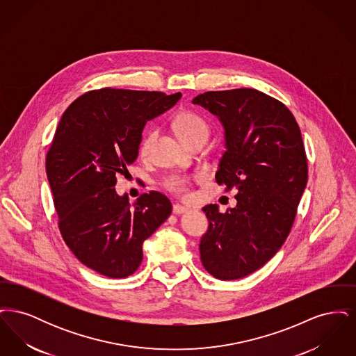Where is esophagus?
Returning a JSON list of instances; mask_svg holds the SVG:
<instances>
[{
	"label": "esophagus",
	"mask_w": 356,
	"mask_h": 356,
	"mask_svg": "<svg viewBox=\"0 0 356 356\" xmlns=\"http://www.w3.org/2000/svg\"><path fill=\"white\" fill-rule=\"evenodd\" d=\"M186 207H183V205H180V204H175L173 205V213L175 215H181V213H186Z\"/></svg>",
	"instance_id": "obj_1"
}]
</instances>
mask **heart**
Instances as JSON below:
<instances>
[{
	"label": "heart",
	"mask_w": 356,
	"mask_h": 356,
	"mask_svg": "<svg viewBox=\"0 0 356 356\" xmlns=\"http://www.w3.org/2000/svg\"><path fill=\"white\" fill-rule=\"evenodd\" d=\"M173 128L176 131L177 136L181 138L183 143L188 144L189 141L197 138V137H208L209 134V128L207 121L199 116L195 112H181L179 113L175 120H173ZM153 137L154 134L153 132H148L147 135L144 136L141 144H140V152L141 154H145L149 151L151 144H152ZM189 184V179L186 176H172L170 179H167L165 186L167 188L175 192V193H186V188Z\"/></svg>",
	"instance_id": "1"
}]
</instances>
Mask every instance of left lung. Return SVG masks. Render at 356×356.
I'll list each match as a JSON object with an SVG mask.
<instances>
[{
	"label": "left lung",
	"mask_w": 356,
	"mask_h": 356,
	"mask_svg": "<svg viewBox=\"0 0 356 356\" xmlns=\"http://www.w3.org/2000/svg\"><path fill=\"white\" fill-rule=\"evenodd\" d=\"M192 102L220 121L225 152L215 177L237 191L225 213L204 207L200 259L216 279H241L271 260L291 231L307 186L302 134L284 104L251 88L205 92Z\"/></svg>",
	"instance_id": "left-lung-1"
}]
</instances>
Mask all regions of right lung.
<instances>
[{
	"label": "right lung",
	"mask_w": 356,
	"mask_h": 356,
	"mask_svg": "<svg viewBox=\"0 0 356 356\" xmlns=\"http://www.w3.org/2000/svg\"><path fill=\"white\" fill-rule=\"evenodd\" d=\"M181 93L104 88L64 112L47 156V176L61 235L74 256L106 277H127L143 260V243L170 218L168 197L152 191L131 203L116 183L135 163L147 121Z\"/></svg>",
	"instance_id": "add662e5"
}]
</instances>
